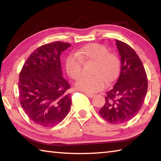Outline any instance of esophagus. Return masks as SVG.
<instances>
[{
  "mask_svg": "<svg viewBox=\"0 0 161 161\" xmlns=\"http://www.w3.org/2000/svg\"><path fill=\"white\" fill-rule=\"evenodd\" d=\"M85 95L89 98H93L95 96L94 94H90V93H85Z\"/></svg>",
  "mask_w": 161,
  "mask_h": 161,
  "instance_id": "esophagus-1",
  "label": "esophagus"
}]
</instances>
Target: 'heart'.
I'll use <instances>...</instances> for the list:
<instances>
[{
	"label": "heart",
	"mask_w": 161,
	"mask_h": 161,
	"mask_svg": "<svg viewBox=\"0 0 161 161\" xmlns=\"http://www.w3.org/2000/svg\"><path fill=\"white\" fill-rule=\"evenodd\" d=\"M94 62L92 77H83L76 83V88L86 93H94L104 89L107 83L115 80L119 74L120 61L116 54L108 53L102 45L93 43L84 46L65 59V69L70 78L77 80L82 75V63Z\"/></svg>",
	"instance_id": "heart-1"
}]
</instances>
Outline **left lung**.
I'll return each mask as SVG.
<instances>
[{"label": "left lung", "instance_id": "8db88e82", "mask_svg": "<svg viewBox=\"0 0 161 161\" xmlns=\"http://www.w3.org/2000/svg\"><path fill=\"white\" fill-rule=\"evenodd\" d=\"M116 44L121 56V72L115 85L107 92L99 113L108 123L120 124L129 121L141 110L148 90V79L134 50L118 40Z\"/></svg>", "mask_w": 161, "mask_h": 161}]
</instances>
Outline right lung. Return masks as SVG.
<instances>
[{"mask_svg": "<svg viewBox=\"0 0 161 161\" xmlns=\"http://www.w3.org/2000/svg\"><path fill=\"white\" fill-rule=\"evenodd\" d=\"M70 43L43 45L27 59L19 75V99L30 119L43 127L58 124L69 113L70 85L62 77V52Z\"/></svg>", "mask_w": 161, "mask_h": 161, "instance_id": "right-lung-1", "label": "right lung"}]
</instances>
